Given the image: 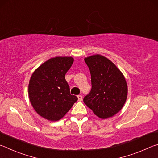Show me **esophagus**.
<instances>
[{"label": "esophagus", "mask_w": 158, "mask_h": 158, "mask_svg": "<svg viewBox=\"0 0 158 158\" xmlns=\"http://www.w3.org/2000/svg\"><path fill=\"white\" fill-rule=\"evenodd\" d=\"M77 98H78V100L81 102L82 100V96L81 95H77Z\"/></svg>", "instance_id": "34e87169"}]
</instances>
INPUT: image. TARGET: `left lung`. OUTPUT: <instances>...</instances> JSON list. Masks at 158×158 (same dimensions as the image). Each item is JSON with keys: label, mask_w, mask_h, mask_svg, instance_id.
I'll list each match as a JSON object with an SVG mask.
<instances>
[{"label": "left lung", "mask_w": 158, "mask_h": 158, "mask_svg": "<svg viewBox=\"0 0 158 158\" xmlns=\"http://www.w3.org/2000/svg\"><path fill=\"white\" fill-rule=\"evenodd\" d=\"M91 75L92 89L84 102L98 117L106 119L121 110L127 97V84L123 74L103 56L84 58Z\"/></svg>", "instance_id": "1"}]
</instances>
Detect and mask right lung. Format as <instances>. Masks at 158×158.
Here are the masks:
<instances>
[{"label":"right lung","mask_w":158,"mask_h":158,"mask_svg":"<svg viewBox=\"0 0 158 158\" xmlns=\"http://www.w3.org/2000/svg\"><path fill=\"white\" fill-rule=\"evenodd\" d=\"M73 62L71 56L52 58L31 77L28 90L31 104L37 114L48 121H59L78 100L70 94L65 77Z\"/></svg>","instance_id":"add662e5"}]
</instances>
